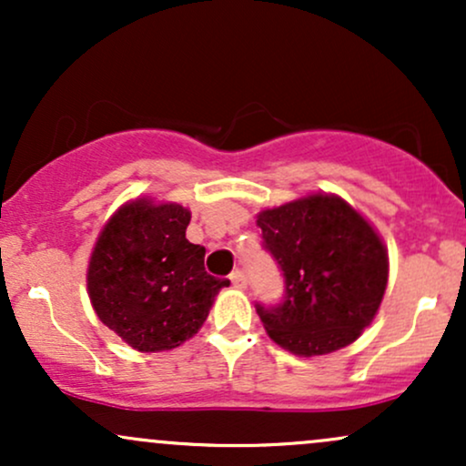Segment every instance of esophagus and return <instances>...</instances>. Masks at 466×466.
<instances>
[{
	"instance_id": "obj_1",
	"label": "esophagus",
	"mask_w": 466,
	"mask_h": 466,
	"mask_svg": "<svg viewBox=\"0 0 466 466\" xmlns=\"http://www.w3.org/2000/svg\"><path fill=\"white\" fill-rule=\"evenodd\" d=\"M229 280H232V285L237 287V289H245L248 287V280H245V274L240 269H237V271H232V274H229Z\"/></svg>"
}]
</instances>
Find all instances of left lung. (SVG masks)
Instances as JSON below:
<instances>
[{
	"label": "left lung",
	"mask_w": 466,
	"mask_h": 466,
	"mask_svg": "<svg viewBox=\"0 0 466 466\" xmlns=\"http://www.w3.org/2000/svg\"><path fill=\"white\" fill-rule=\"evenodd\" d=\"M256 223L285 276L280 304H256L267 335L300 357L352 344L388 287L381 237L350 203L326 192L258 212Z\"/></svg>",
	"instance_id": "left-lung-1"
}]
</instances>
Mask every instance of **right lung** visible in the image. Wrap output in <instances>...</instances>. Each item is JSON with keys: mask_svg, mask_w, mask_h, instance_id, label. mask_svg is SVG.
Masks as SVG:
<instances>
[{"mask_svg": "<svg viewBox=\"0 0 466 466\" xmlns=\"http://www.w3.org/2000/svg\"><path fill=\"white\" fill-rule=\"evenodd\" d=\"M190 210L179 203L129 201L106 221L87 267L98 319L131 349H177L206 322L229 280L203 267L206 248L186 238Z\"/></svg>", "mask_w": 466, "mask_h": 466, "instance_id": "obj_1", "label": "right lung"}]
</instances>
